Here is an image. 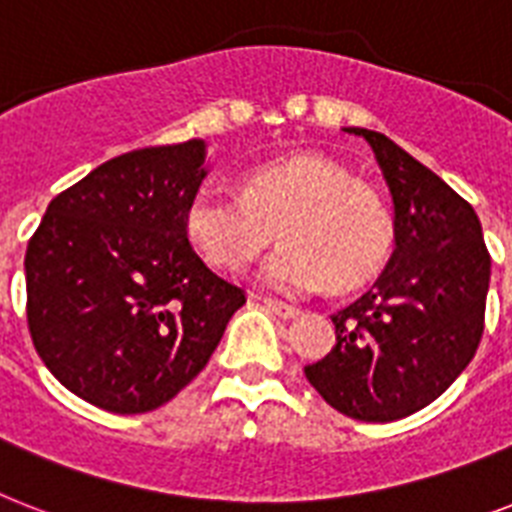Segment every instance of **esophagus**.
<instances>
[{
  "mask_svg": "<svg viewBox=\"0 0 512 512\" xmlns=\"http://www.w3.org/2000/svg\"><path fill=\"white\" fill-rule=\"evenodd\" d=\"M265 307H268L270 313L281 315V318H294V315H299V307L297 305H289V302H284V299H276V297H263Z\"/></svg>",
  "mask_w": 512,
  "mask_h": 512,
  "instance_id": "obj_1",
  "label": "esophagus"
}]
</instances>
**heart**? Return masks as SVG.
<instances>
[{
    "mask_svg": "<svg viewBox=\"0 0 512 512\" xmlns=\"http://www.w3.org/2000/svg\"><path fill=\"white\" fill-rule=\"evenodd\" d=\"M184 231L207 265L228 273L252 263L278 231L284 244L265 260L263 278L284 292L363 286L394 244L384 197L321 155L257 165L239 199L202 186L186 202Z\"/></svg>",
    "mask_w": 512,
    "mask_h": 512,
    "instance_id": "b5f03b06",
    "label": "heart"
}]
</instances>
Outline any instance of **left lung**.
<instances>
[{
  "instance_id": "1",
  "label": "left lung",
  "mask_w": 512,
  "mask_h": 512,
  "mask_svg": "<svg viewBox=\"0 0 512 512\" xmlns=\"http://www.w3.org/2000/svg\"><path fill=\"white\" fill-rule=\"evenodd\" d=\"M347 131L371 144L384 170L397 247L376 284L331 315L334 350L305 376L347 418L389 423L431 405L473 360L492 257L458 191L384 134Z\"/></svg>"
}]
</instances>
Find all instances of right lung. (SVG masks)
Returning a JSON list of instances; mask_svg holds the SVG:
<instances>
[{"instance_id":"add662e5","label":"right lung","mask_w":512,"mask_h":512,"mask_svg":"<svg viewBox=\"0 0 512 512\" xmlns=\"http://www.w3.org/2000/svg\"><path fill=\"white\" fill-rule=\"evenodd\" d=\"M205 173L202 139L112 157L60 191L28 239L33 347L81 400L120 415L165 405L247 302L186 239Z\"/></svg>"}]
</instances>
